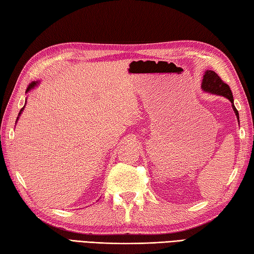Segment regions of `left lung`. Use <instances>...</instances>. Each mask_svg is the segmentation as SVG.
<instances>
[{
  "mask_svg": "<svg viewBox=\"0 0 254 254\" xmlns=\"http://www.w3.org/2000/svg\"><path fill=\"white\" fill-rule=\"evenodd\" d=\"M201 87H202V90L205 91V93L223 96L225 98H227L231 102V107H233L234 112L236 113V117L238 119V122H239V112L236 109V107L234 105L233 93H231L229 86L227 84H225L216 73L214 71H210V69L205 71L203 75Z\"/></svg>",
  "mask_w": 254,
  "mask_h": 254,
  "instance_id": "8db88e82",
  "label": "left lung"
}]
</instances>
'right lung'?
<instances>
[{
	"label": "right lung",
	"mask_w": 254,
	"mask_h": 254,
	"mask_svg": "<svg viewBox=\"0 0 254 254\" xmlns=\"http://www.w3.org/2000/svg\"><path fill=\"white\" fill-rule=\"evenodd\" d=\"M38 83H39V82H32L29 86H28V88H27V90H26V93H28V91H30L31 89H34L35 87H36V86L38 85ZM27 100V99H26ZM24 108H25V106L23 107V108H21V109H20V111H19V113H18V117H17V119H16V122H17V120H18V119H19V117H20V115H21V113H23V110H24Z\"/></svg>",
	"instance_id": "right-lung-1"
}]
</instances>
